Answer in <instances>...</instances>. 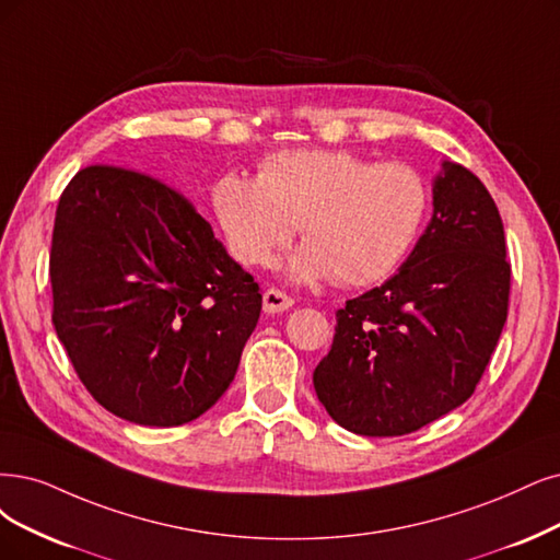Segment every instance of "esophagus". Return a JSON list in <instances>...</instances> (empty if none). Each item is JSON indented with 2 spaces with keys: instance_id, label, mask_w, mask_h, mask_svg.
<instances>
[{
  "instance_id": "esophagus-1",
  "label": "esophagus",
  "mask_w": 560,
  "mask_h": 560,
  "mask_svg": "<svg viewBox=\"0 0 560 560\" xmlns=\"http://www.w3.org/2000/svg\"><path fill=\"white\" fill-rule=\"evenodd\" d=\"M293 304H295V300L291 295L277 291V288H269V291H265V295H262V312L265 314H283Z\"/></svg>"
}]
</instances>
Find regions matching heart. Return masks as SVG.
Segmentation results:
<instances>
[{"instance_id": "1", "label": "heart", "mask_w": 560, "mask_h": 560, "mask_svg": "<svg viewBox=\"0 0 560 560\" xmlns=\"http://www.w3.org/2000/svg\"><path fill=\"white\" fill-rule=\"evenodd\" d=\"M212 200L242 262L267 265L300 225L306 244L288 262V277L366 285L385 279L416 244L429 212V186L399 161L295 150L267 156L258 177L225 173Z\"/></svg>"}]
</instances>
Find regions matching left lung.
I'll return each instance as SVG.
<instances>
[{
    "label": "left lung",
    "instance_id": "8db88e82",
    "mask_svg": "<svg viewBox=\"0 0 560 560\" xmlns=\"http://www.w3.org/2000/svg\"><path fill=\"white\" fill-rule=\"evenodd\" d=\"M433 214L399 272L337 312L314 371L318 401L360 436H404L462 406L503 332V221L487 186L443 161Z\"/></svg>",
    "mask_w": 560,
    "mask_h": 560
}]
</instances>
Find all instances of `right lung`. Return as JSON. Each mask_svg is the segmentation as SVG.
Masks as SVG:
<instances>
[{
    "instance_id": "obj_1",
    "label": "right lung",
    "mask_w": 560,
    "mask_h": 560,
    "mask_svg": "<svg viewBox=\"0 0 560 560\" xmlns=\"http://www.w3.org/2000/svg\"><path fill=\"white\" fill-rule=\"evenodd\" d=\"M50 283L52 325L82 385L142 427L210 410L262 306L189 200L113 165H90L61 194Z\"/></svg>"
}]
</instances>
